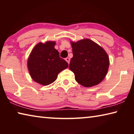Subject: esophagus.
Listing matches in <instances>:
<instances>
[{"mask_svg": "<svg viewBox=\"0 0 134 134\" xmlns=\"http://www.w3.org/2000/svg\"><path fill=\"white\" fill-rule=\"evenodd\" d=\"M65 60H66V62L68 63V64H69V63H70V58L67 57L66 58H65Z\"/></svg>", "mask_w": 134, "mask_h": 134, "instance_id": "esophagus-1", "label": "esophagus"}]
</instances>
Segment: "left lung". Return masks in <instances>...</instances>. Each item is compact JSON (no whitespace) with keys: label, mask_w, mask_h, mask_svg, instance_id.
<instances>
[{"label":"left lung","mask_w":134,"mask_h":134,"mask_svg":"<svg viewBox=\"0 0 134 134\" xmlns=\"http://www.w3.org/2000/svg\"><path fill=\"white\" fill-rule=\"evenodd\" d=\"M73 57L69 69L76 81L86 87L98 85L107 74L109 59L105 51L89 39L71 42Z\"/></svg>","instance_id":"left-lung-1"}]
</instances>
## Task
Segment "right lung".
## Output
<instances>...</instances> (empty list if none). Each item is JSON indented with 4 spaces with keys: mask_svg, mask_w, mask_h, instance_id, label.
I'll return each instance as SVG.
<instances>
[{
    "mask_svg": "<svg viewBox=\"0 0 134 134\" xmlns=\"http://www.w3.org/2000/svg\"><path fill=\"white\" fill-rule=\"evenodd\" d=\"M55 42H40L31 51L28 60V68L32 79L42 85H48L57 78L58 74L69 66L67 62L60 57L54 48Z\"/></svg>",
    "mask_w": 134,
    "mask_h": 134,
    "instance_id": "obj_1",
    "label": "right lung"
}]
</instances>
